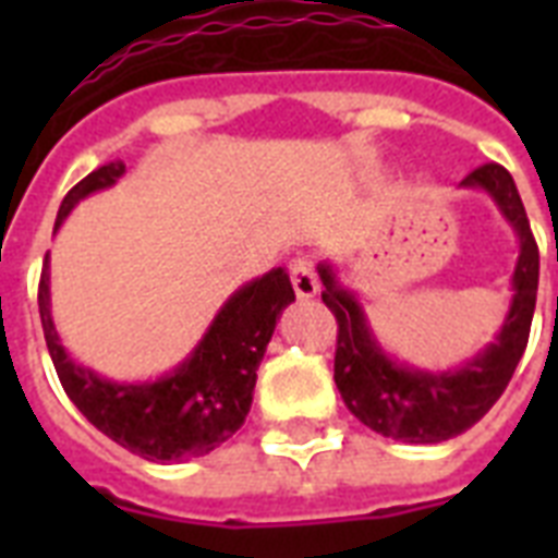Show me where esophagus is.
Masks as SVG:
<instances>
[{
  "mask_svg": "<svg viewBox=\"0 0 558 558\" xmlns=\"http://www.w3.org/2000/svg\"><path fill=\"white\" fill-rule=\"evenodd\" d=\"M289 280H292V289L301 301L318 295V271H315V263L310 257H295L289 263Z\"/></svg>",
  "mask_w": 558,
  "mask_h": 558,
  "instance_id": "1",
  "label": "esophagus"
}]
</instances>
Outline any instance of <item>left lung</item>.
Segmentation results:
<instances>
[{"mask_svg":"<svg viewBox=\"0 0 558 558\" xmlns=\"http://www.w3.org/2000/svg\"><path fill=\"white\" fill-rule=\"evenodd\" d=\"M463 187H481L501 208L519 234V263L512 271V304L501 332L486 350L458 371L428 373L399 365L379 348L365 310L353 292L336 280L330 263L318 266L322 301L339 322L336 339V385L350 414L381 437L405 442H442L458 437L498 402L510 385L530 339L538 292V245L530 231L527 210L501 165H481L463 179Z\"/></svg>","mask_w":558,"mask_h":558,"instance_id":"obj_1","label":"left lung"}]
</instances>
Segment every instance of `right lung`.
I'll return each instance as SVG.
<instances>
[{
	"instance_id": "1",
	"label": "right lung",
	"mask_w": 558,
	"mask_h": 558,
	"mask_svg": "<svg viewBox=\"0 0 558 558\" xmlns=\"http://www.w3.org/2000/svg\"><path fill=\"white\" fill-rule=\"evenodd\" d=\"M124 170V161H109L81 179L57 210V228L77 202L116 185ZM37 301L48 353L77 411L109 440L138 458L168 463L208 454L245 423L257 367L280 313L295 301V289L280 266L245 283L222 304L208 332L177 371L138 385L100 379L95 371L69 359L51 322L48 254Z\"/></svg>"
}]
</instances>
